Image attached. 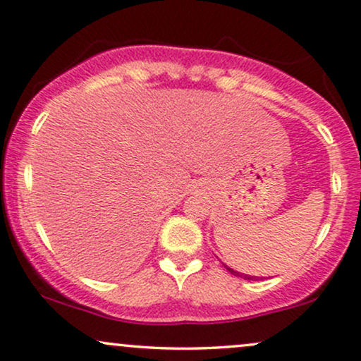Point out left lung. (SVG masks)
<instances>
[{
  "instance_id": "8db88e82",
  "label": "left lung",
  "mask_w": 361,
  "mask_h": 361,
  "mask_svg": "<svg viewBox=\"0 0 361 361\" xmlns=\"http://www.w3.org/2000/svg\"><path fill=\"white\" fill-rule=\"evenodd\" d=\"M223 267L226 268L228 271L231 273V275H235V276H240V278H245V280H255V278H258V276H252V275H245V273H240V271H235L233 268H230V267H226L225 263H223Z\"/></svg>"
}]
</instances>
